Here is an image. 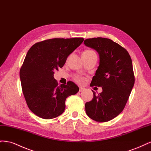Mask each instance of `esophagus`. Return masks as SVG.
Masks as SVG:
<instances>
[{
    "label": "esophagus",
    "instance_id": "esophagus-1",
    "mask_svg": "<svg viewBox=\"0 0 151 151\" xmlns=\"http://www.w3.org/2000/svg\"><path fill=\"white\" fill-rule=\"evenodd\" d=\"M85 89H86L84 88H83V87H80V88H79V91H80V92H82V91H84Z\"/></svg>",
    "mask_w": 151,
    "mask_h": 151
}]
</instances>
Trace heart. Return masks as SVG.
I'll list each match as a JSON object with an SVG mask.
<instances>
[{
	"label": "heart",
	"mask_w": 151,
	"mask_h": 151,
	"mask_svg": "<svg viewBox=\"0 0 151 151\" xmlns=\"http://www.w3.org/2000/svg\"><path fill=\"white\" fill-rule=\"evenodd\" d=\"M85 52H93V51H91V50H87V51H85ZM77 81L79 82V83H83V82L84 81V79L83 78H82V77H78V78H77Z\"/></svg>",
	"instance_id": "1"
}]
</instances>
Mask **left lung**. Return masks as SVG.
<instances>
[{
  "instance_id": "left-lung-1",
  "label": "left lung",
  "mask_w": 151,
  "mask_h": 151,
  "mask_svg": "<svg viewBox=\"0 0 151 151\" xmlns=\"http://www.w3.org/2000/svg\"><path fill=\"white\" fill-rule=\"evenodd\" d=\"M84 44L95 50L99 57V66L90 86L103 89L98 94L92 90L93 98L85 104L86 112L95 121L108 122L123 111L134 87L132 59L124 48L110 39L89 38Z\"/></svg>"
}]
</instances>
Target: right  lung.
Here are the masks:
<instances>
[{"label":"right lung","mask_w":151,"mask_h":151,"mask_svg":"<svg viewBox=\"0 0 151 151\" xmlns=\"http://www.w3.org/2000/svg\"><path fill=\"white\" fill-rule=\"evenodd\" d=\"M83 41V38L49 39L35 43L28 50L19 76L27 105L36 116L52 119L60 115L67 98L79 91L71 81L58 86L53 74Z\"/></svg>","instance_id":"add662e5"}]
</instances>
